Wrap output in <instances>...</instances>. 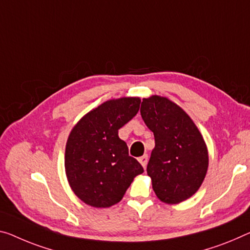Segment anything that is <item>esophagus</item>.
<instances>
[{
	"label": "esophagus",
	"instance_id": "1",
	"mask_svg": "<svg viewBox=\"0 0 250 250\" xmlns=\"http://www.w3.org/2000/svg\"><path fill=\"white\" fill-rule=\"evenodd\" d=\"M138 161H140V163L142 164V167H143L144 168L146 167V165H147V161H148V156L145 154V155H143V156H141L140 159H138Z\"/></svg>",
	"mask_w": 250,
	"mask_h": 250
}]
</instances>
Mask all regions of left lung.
Segmentation results:
<instances>
[{"label":"left lung","mask_w":250,"mask_h":250,"mask_svg":"<svg viewBox=\"0 0 250 250\" xmlns=\"http://www.w3.org/2000/svg\"><path fill=\"white\" fill-rule=\"evenodd\" d=\"M141 115L154 134L146 171L156 197L168 205L187 200L201 187L208 170L201 133L189 115L167 97L144 98Z\"/></svg>","instance_id":"8db88e82"}]
</instances>
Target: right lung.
<instances>
[{"mask_svg": "<svg viewBox=\"0 0 250 250\" xmlns=\"http://www.w3.org/2000/svg\"><path fill=\"white\" fill-rule=\"evenodd\" d=\"M141 99H110L87 113L69 134L64 168L75 194L86 205L108 208L124 197L143 167L128 155L118 129L137 114Z\"/></svg>", "mask_w": 250, "mask_h": 250, "instance_id": "add662e5", "label": "right lung"}]
</instances>
